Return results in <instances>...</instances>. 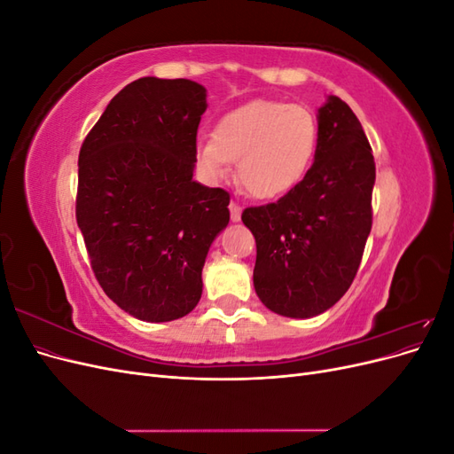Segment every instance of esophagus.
<instances>
[{"mask_svg": "<svg viewBox=\"0 0 454 454\" xmlns=\"http://www.w3.org/2000/svg\"><path fill=\"white\" fill-rule=\"evenodd\" d=\"M229 210H231V219H232V222H240L242 208H240V204L237 200H231L229 202Z\"/></svg>", "mask_w": 454, "mask_h": 454, "instance_id": "34e87169", "label": "esophagus"}]
</instances>
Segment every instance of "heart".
I'll list each match as a JSON object with an SVG mask.
<instances>
[{
	"mask_svg": "<svg viewBox=\"0 0 454 454\" xmlns=\"http://www.w3.org/2000/svg\"><path fill=\"white\" fill-rule=\"evenodd\" d=\"M318 125L307 107L255 100L223 115L214 138L197 142V162L212 180H223L237 162L239 182L255 199H280L310 168Z\"/></svg>",
	"mask_w": 454,
	"mask_h": 454,
	"instance_id": "heart-1",
	"label": "heart"
}]
</instances>
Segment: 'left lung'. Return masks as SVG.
<instances>
[{"label":"left lung","instance_id":"1","mask_svg":"<svg viewBox=\"0 0 454 454\" xmlns=\"http://www.w3.org/2000/svg\"><path fill=\"white\" fill-rule=\"evenodd\" d=\"M373 149L360 121L347 102L329 96L305 180L277 202L242 212L255 237L261 303L290 318H310L347 294L373 223Z\"/></svg>","mask_w":454,"mask_h":454}]
</instances>
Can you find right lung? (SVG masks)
<instances>
[{
  "instance_id": "obj_1",
  "label": "right lung",
  "mask_w": 454,
  "mask_h": 454,
  "mask_svg": "<svg viewBox=\"0 0 454 454\" xmlns=\"http://www.w3.org/2000/svg\"><path fill=\"white\" fill-rule=\"evenodd\" d=\"M206 89L142 77L117 92L79 151L75 217L96 280L144 322L189 314L229 223V193L193 182Z\"/></svg>"
}]
</instances>
